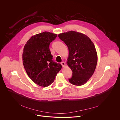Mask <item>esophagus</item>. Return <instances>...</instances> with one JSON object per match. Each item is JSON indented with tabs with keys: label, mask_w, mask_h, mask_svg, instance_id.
<instances>
[{
	"label": "esophagus",
	"mask_w": 120,
	"mask_h": 120,
	"mask_svg": "<svg viewBox=\"0 0 120 120\" xmlns=\"http://www.w3.org/2000/svg\"><path fill=\"white\" fill-rule=\"evenodd\" d=\"M61 65H62L63 67H64V66H65V62H61Z\"/></svg>",
	"instance_id": "34e87169"
}]
</instances>
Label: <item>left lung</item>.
Instances as JSON below:
<instances>
[{"label": "left lung", "mask_w": 120, "mask_h": 120, "mask_svg": "<svg viewBox=\"0 0 120 120\" xmlns=\"http://www.w3.org/2000/svg\"><path fill=\"white\" fill-rule=\"evenodd\" d=\"M69 50L67 65L72 76L69 82L75 85H83L93 75L97 62V55L93 42L86 35L71 31L58 35Z\"/></svg>", "instance_id": "1"}]
</instances>
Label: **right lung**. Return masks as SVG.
Wrapping results in <instances>:
<instances>
[{
  "label": "right lung",
  "mask_w": 120,
  "mask_h": 120,
  "mask_svg": "<svg viewBox=\"0 0 120 120\" xmlns=\"http://www.w3.org/2000/svg\"><path fill=\"white\" fill-rule=\"evenodd\" d=\"M57 35L44 32L32 36L25 45L23 63L26 72L35 83L47 87L52 83L62 67L53 60L49 49L51 42Z\"/></svg>",
  "instance_id": "add662e5"
}]
</instances>
